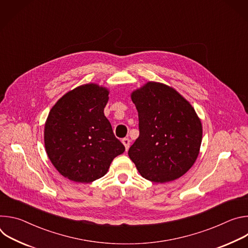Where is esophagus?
Returning a JSON list of instances; mask_svg holds the SVG:
<instances>
[{
	"label": "esophagus",
	"mask_w": 248,
	"mask_h": 248,
	"mask_svg": "<svg viewBox=\"0 0 248 248\" xmlns=\"http://www.w3.org/2000/svg\"><path fill=\"white\" fill-rule=\"evenodd\" d=\"M122 142H123V144L124 145L125 150H127V149L129 148V145H130V141H129V139H128V138H124V139L122 140Z\"/></svg>",
	"instance_id": "obj_1"
}]
</instances>
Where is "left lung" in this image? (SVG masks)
Listing matches in <instances>:
<instances>
[{
  "label": "left lung",
  "instance_id": "1",
  "mask_svg": "<svg viewBox=\"0 0 248 248\" xmlns=\"http://www.w3.org/2000/svg\"><path fill=\"white\" fill-rule=\"evenodd\" d=\"M138 112L139 136L128 156L144 179L168 183L184 175L196 161L202 124L192 106L178 91L147 82L131 93Z\"/></svg>",
  "mask_w": 248,
  "mask_h": 248
}]
</instances>
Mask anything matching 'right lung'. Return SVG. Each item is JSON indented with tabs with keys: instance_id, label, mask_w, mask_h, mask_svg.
Here are the masks:
<instances>
[{
	"instance_id": "obj_1",
	"label": "right lung",
	"mask_w": 248,
	"mask_h": 248,
	"mask_svg": "<svg viewBox=\"0 0 248 248\" xmlns=\"http://www.w3.org/2000/svg\"><path fill=\"white\" fill-rule=\"evenodd\" d=\"M109 90L95 83L64 94L51 109L44 128L47 155L64 178L92 183L107 173L124 146L104 115Z\"/></svg>"
}]
</instances>
